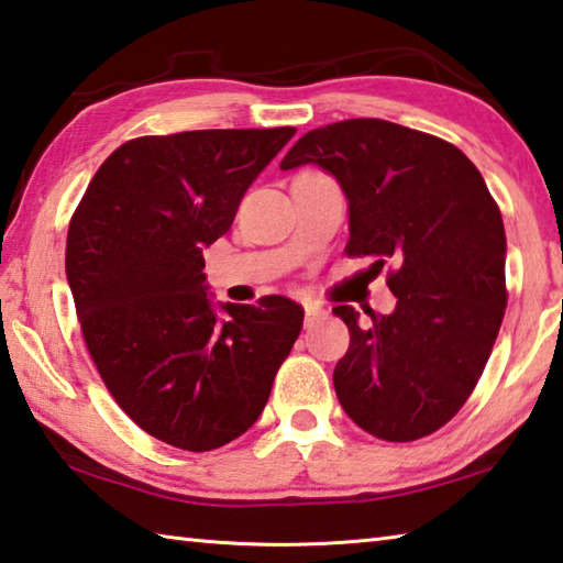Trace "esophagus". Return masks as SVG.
Returning a JSON list of instances; mask_svg holds the SVG:
<instances>
[{"label":"esophagus","instance_id":"34e87169","mask_svg":"<svg viewBox=\"0 0 563 563\" xmlns=\"http://www.w3.org/2000/svg\"><path fill=\"white\" fill-rule=\"evenodd\" d=\"M321 317V309L313 307V303H303V327L313 329Z\"/></svg>","mask_w":563,"mask_h":563}]
</instances>
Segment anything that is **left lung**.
<instances>
[{"label": "left lung", "instance_id": "obj_1", "mask_svg": "<svg viewBox=\"0 0 563 563\" xmlns=\"http://www.w3.org/2000/svg\"><path fill=\"white\" fill-rule=\"evenodd\" d=\"M319 165L349 200V256L390 262V313L353 307L333 371L346 416L388 442L426 438L465 406L507 309V236L470 157L412 128L353 118L301 135L282 170Z\"/></svg>", "mask_w": 563, "mask_h": 563}]
</instances>
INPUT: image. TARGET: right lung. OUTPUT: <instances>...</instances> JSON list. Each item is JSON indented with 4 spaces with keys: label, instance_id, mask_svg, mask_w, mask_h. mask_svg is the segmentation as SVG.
Returning a JSON list of instances; mask_svg holds the SVG:
<instances>
[{
    "label": "right lung",
    "instance_id": "obj_1",
    "mask_svg": "<svg viewBox=\"0 0 563 563\" xmlns=\"http://www.w3.org/2000/svg\"><path fill=\"white\" fill-rule=\"evenodd\" d=\"M294 133L135 137L98 167L68 224L66 279L88 353L125 416L173 448L217 450L250 430L299 339V303H214L202 272V250L230 232Z\"/></svg>",
    "mask_w": 563,
    "mask_h": 563
}]
</instances>
